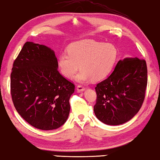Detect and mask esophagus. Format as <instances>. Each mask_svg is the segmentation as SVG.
Wrapping results in <instances>:
<instances>
[{"label": "esophagus", "instance_id": "esophagus-1", "mask_svg": "<svg viewBox=\"0 0 160 160\" xmlns=\"http://www.w3.org/2000/svg\"><path fill=\"white\" fill-rule=\"evenodd\" d=\"M76 90H77L78 92H82L84 91L85 88L82 85H78L77 86V87H76Z\"/></svg>", "mask_w": 160, "mask_h": 160}]
</instances>
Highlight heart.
I'll use <instances>...</instances> for the list:
<instances>
[{
  "label": "heart",
  "mask_w": 160,
  "mask_h": 160,
  "mask_svg": "<svg viewBox=\"0 0 160 160\" xmlns=\"http://www.w3.org/2000/svg\"><path fill=\"white\" fill-rule=\"evenodd\" d=\"M67 52L58 58V67L62 75L69 79L74 77L80 68L82 70L76 76V81L81 83L92 78L100 81L107 77L117 57V50L112 44L89 39L72 43Z\"/></svg>",
  "instance_id": "heart-1"
}]
</instances>
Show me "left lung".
<instances>
[{"instance_id": "1", "label": "left lung", "mask_w": 160, "mask_h": 160, "mask_svg": "<svg viewBox=\"0 0 160 160\" xmlns=\"http://www.w3.org/2000/svg\"><path fill=\"white\" fill-rule=\"evenodd\" d=\"M147 85L144 60H120L108 78L97 84L94 112L101 122L117 126L128 122L139 111Z\"/></svg>"}]
</instances>
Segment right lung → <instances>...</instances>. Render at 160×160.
<instances>
[{
	"label": "right lung",
	"instance_id": "obj_1",
	"mask_svg": "<svg viewBox=\"0 0 160 160\" xmlns=\"http://www.w3.org/2000/svg\"><path fill=\"white\" fill-rule=\"evenodd\" d=\"M55 52L27 42L13 64L11 94L23 119L41 130L57 129L70 112L69 99L75 86L58 71Z\"/></svg>",
	"mask_w": 160,
	"mask_h": 160
}]
</instances>
